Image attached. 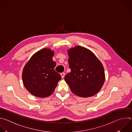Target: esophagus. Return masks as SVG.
Wrapping results in <instances>:
<instances>
[{"mask_svg":"<svg viewBox=\"0 0 132 132\" xmlns=\"http://www.w3.org/2000/svg\"><path fill=\"white\" fill-rule=\"evenodd\" d=\"M61 76H62V78H63L65 77V73H64V72H62V73H61Z\"/></svg>","mask_w":132,"mask_h":132,"instance_id":"1","label":"esophagus"}]
</instances>
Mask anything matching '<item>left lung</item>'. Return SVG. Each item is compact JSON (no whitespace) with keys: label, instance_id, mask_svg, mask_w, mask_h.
<instances>
[{"label":"left lung","instance_id":"1","mask_svg":"<svg viewBox=\"0 0 132 132\" xmlns=\"http://www.w3.org/2000/svg\"><path fill=\"white\" fill-rule=\"evenodd\" d=\"M71 71L65 80L75 95L83 98L92 97L101 89L105 73L101 62L91 51L76 46L68 50Z\"/></svg>","mask_w":132,"mask_h":132}]
</instances>
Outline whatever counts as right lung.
<instances>
[{
	"mask_svg": "<svg viewBox=\"0 0 132 132\" xmlns=\"http://www.w3.org/2000/svg\"><path fill=\"white\" fill-rule=\"evenodd\" d=\"M54 54L50 49H42L33 54L24 67L23 83L33 96L39 98L51 96L61 79V75L54 70Z\"/></svg>",
	"mask_w": 132,
	"mask_h": 132,
	"instance_id": "obj_1",
	"label": "right lung"
}]
</instances>
